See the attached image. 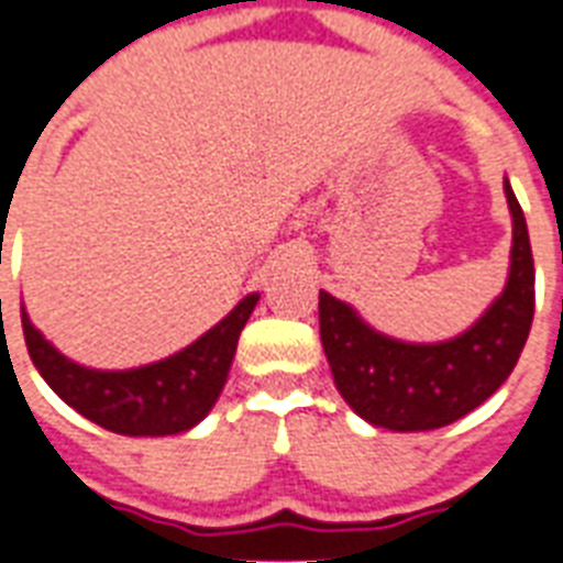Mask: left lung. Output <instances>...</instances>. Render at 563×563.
<instances>
[{
	"instance_id": "1",
	"label": "left lung",
	"mask_w": 563,
	"mask_h": 563,
	"mask_svg": "<svg viewBox=\"0 0 563 563\" xmlns=\"http://www.w3.org/2000/svg\"><path fill=\"white\" fill-rule=\"evenodd\" d=\"M515 239L508 283L485 316L450 342L411 344L376 333L344 300L321 291L318 324L335 388L360 418L427 432L464 418L515 371L534 316V260L526 216L506 180Z\"/></svg>"
}]
</instances>
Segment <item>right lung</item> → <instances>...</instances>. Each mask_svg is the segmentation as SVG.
Wrapping results in <instances>:
<instances>
[{"mask_svg": "<svg viewBox=\"0 0 563 563\" xmlns=\"http://www.w3.org/2000/svg\"><path fill=\"white\" fill-rule=\"evenodd\" d=\"M260 295H247L219 324L169 360L131 371H92L66 360L31 324L22 307L25 347L52 391L92 423L119 435H178L207 418L228 383L239 333Z\"/></svg>", "mask_w": 563, "mask_h": 563, "instance_id": "obj_1", "label": "right lung"}]
</instances>
